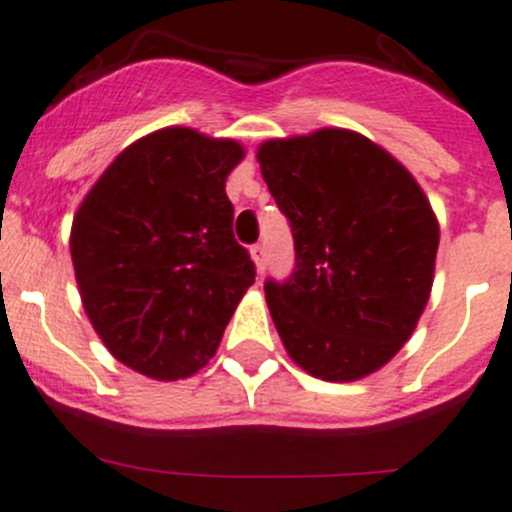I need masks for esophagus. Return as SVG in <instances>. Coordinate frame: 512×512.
I'll list each match as a JSON object with an SVG mask.
<instances>
[{"mask_svg": "<svg viewBox=\"0 0 512 512\" xmlns=\"http://www.w3.org/2000/svg\"><path fill=\"white\" fill-rule=\"evenodd\" d=\"M251 258H254L258 271L263 273V268H266V246H263V244L251 246Z\"/></svg>", "mask_w": 512, "mask_h": 512, "instance_id": "34e87169", "label": "esophagus"}]
</instances>
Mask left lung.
I'll list each match as a JSON object with an SVG mask.
<instances>
[{"instance_id": "obj_1", "label": "left lung", "mask_w": 512, "mask_h": 512, "mask_svg": "<svg viewBox=\"0 0 512 512\" xmlns=\"http://www.w3.org/2000/svg\"><path fill=\"white\" fill-rule=\"evenodd\" d=\"M261 174L288 219L296 263L266 278L288 356L323 381H358L391 361L428 303L438 221L388 151L346 129L258 149Z\"/></svg>"}]
</instances>
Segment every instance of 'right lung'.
<instances>
[{
	"label": "right lung",
	"mask_w": 512,
	"mask_h": 512,
	"mask_svg": "<svg viewBox=\"0 0 512 512\" xmlns=\"http://www.w3.org/2000/svg\"><path fill=\"white\" fill-rule=\"evenodd\" d=\"M236 141L171 126L121 151L72 226L84 311L104 346L159 381L214 358L256 266L234 236Z\"/></svg>",
	"instance_id": "obj_1"
}]
</instances>
